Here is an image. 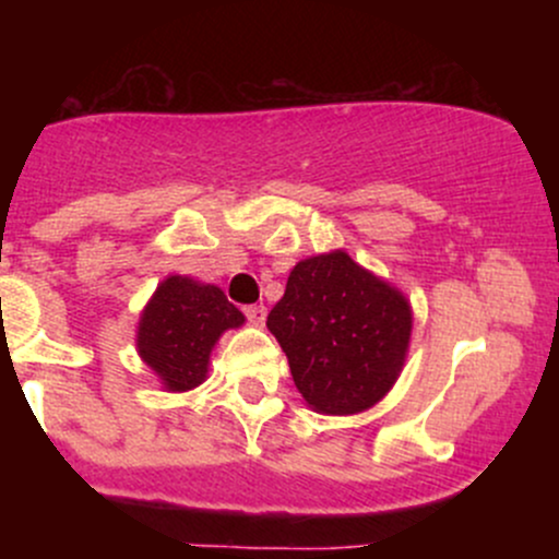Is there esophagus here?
Returning <instances> with one entry per match:
<instances>
[{
    "label": "esophagus",
    "mask_w": 559,
    "mask_h": 559,
    "mask_svg": "<svg viewBox=\"0 0 559 559\" xmlns=\"http://www.w3.org/2000/svg\"><path fill=\"white\" fill-rule=\"evenodd\" d=\"M243 316H247V320L252 325H262L267 318V310H265V305H249V307H243Z\"/></svg>",
    "instance_id": "obj_1"
}]
</instances>
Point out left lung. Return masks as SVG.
<instances>
[{"instance_id":"obj_1","label":"left lung","mask_w":559,"mask_h":559,"mask_svg":"<svg viewBox=\"0 0 559 559\" xmlns=\"http://www.w3.org/2000/svg\"><path fill=\"white\" fill-rule=\"evenodd\" d=\"M267 329L316 413L355 415L400 378L413 310L400 288L336 249L294 265Z\"/></svg>"}]
</instances>
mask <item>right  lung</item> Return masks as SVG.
Listing matches in <instances>:
<instances>
[{
  "mask_svg": "<svg viewBox=\"0 0 559 559\" xmlns=\"http://www.w3.org/2000/svg\"><path fill=\"white\" fill-rule=\"evenodd\" d=\"M243 325L239 307L213 284L168 275L139 318V357L168 391H189L207 378L210 352L228 329Z\"/></svg>",
  "mask_w": 559,
  "mask_h": 559,
  "instance_id": "add662e5",
  "label": "right lung"
}]
</instances>
